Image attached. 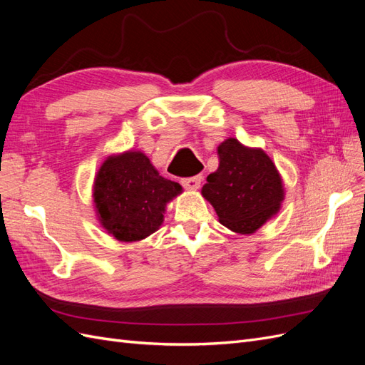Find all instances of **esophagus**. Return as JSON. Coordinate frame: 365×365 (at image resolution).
<instances>
[{
	"label": "esophagus",
	"mask_w": 365,
	"mask_h": 365,
	"mask_svg": "<svg viewBox=\"0 0 365 365\" xmlns=\"http://www.w3.org/2000/svg\"><path fill=\"white\" fill-rule=\"evenodd\" d=\"M201 181H202V176L196 175V176H192V178L181 180V184L185 187L187 190H197L201 187Z\"/></svg>",
	"instance_id": "esophagus-1"
}]
</instances>
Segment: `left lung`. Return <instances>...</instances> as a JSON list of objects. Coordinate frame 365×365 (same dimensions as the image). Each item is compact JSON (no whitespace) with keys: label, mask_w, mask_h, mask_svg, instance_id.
Segmentation results:
<instances>
[{"label":"left lung","mask_w":365,"mask_h":365,"mask_svg":"<svg viewBox=\"0 0 365 365\" xmlns=\"http://www.w3.org/2000/svg\"><path fill=\"white\" fill-rule=\"evenodd\" d=\"M219 168L207 176L202 196L219 222L239 235H252L279 213L283 180L267 152L227 138L217 146Z\"/></svg>","instance_id":"left-lung-1"}]
</instances>
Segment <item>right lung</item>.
<instances>
[{"label": "right lung", "instance_id": "obj_1", "mask_svg": "<svg viewBox=\"0 0 365 365\" xmlns=\"http://www.w3.org/2000/svg\"><path fill=\"white\" fill-rule=\"evenodd\" d=\"M181 192L182 187L163 178L141 150L109 155L93 184L98 222L120 242H137L155 233L165 205Z\"/></svg>", "mask_w": 365, "mask_h": 365}]
</instances>
